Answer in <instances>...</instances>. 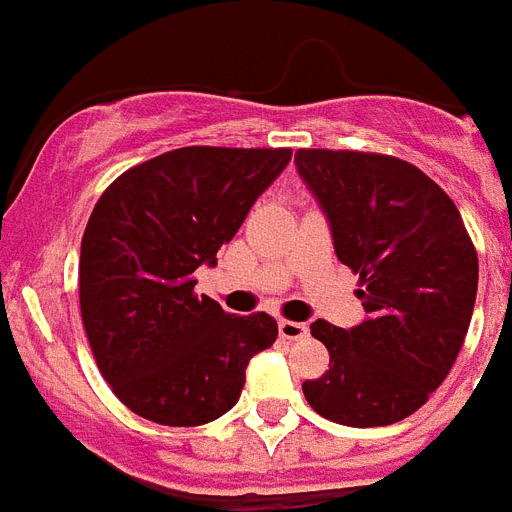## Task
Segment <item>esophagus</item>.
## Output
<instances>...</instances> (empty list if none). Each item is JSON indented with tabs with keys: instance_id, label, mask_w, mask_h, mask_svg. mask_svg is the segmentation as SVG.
Masks as SVG:
<instances>
[{
	"instance_id": "1",
	"label": "esophagus",
	"mask_w": 512,
	"mask_h": 512,
	"mask_svg": "<svg viewBox=\"0 0 512 512\" xmlns=\"http://www.w3.org/2000/svg\"><path fill=\"white\" fill-rule=\"evenodd\" d=\"M280 335L290 342L303 340V337H308V327L303 322H287V319H280Z\"/></svg>"
}]
</instances>
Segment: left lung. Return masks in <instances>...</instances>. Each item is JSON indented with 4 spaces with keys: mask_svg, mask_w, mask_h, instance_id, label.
Masks as SVG:
<instances>
[{
    "mask_svg": "<svg viewBox=\"0 0 512 512\" xmlns=\"http://www.w3.org/2000/svg\"><path fill=\"white\" fill-rule=\"evenodd\" d=\"M295 167L337 259L361 277L366 308L350 329L311 324L329 371L303 382V395L342 426L403 421L445 382L466 340L479 287L474 243L445 190L403 159L301 149Z\"/></svg>",
    "mask_w": 512,
    "mask_h": 512,
    "instance_id": "obj_1",
    "label": "left lung"
}]
</instances>
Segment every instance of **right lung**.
Returning a JSON list of instances; mask_svg holds the SVG:
<instances>
[{
  "label": "right lung",
  "mask_w": 512,
  "mask_h": 512,
  "mask_svg": "<svg viewBox=\"0 0 512 512\" xmlns=\"http://www.w3.org/2000/svg\"><path fill=\"white\" fill-rule=\"evenodd\" d=\"M290 149L185 146L122 172L80 243V316L96 366L130 411L198 426L238 403L246 369L272 348L269 314H227L193 293Z\"/></svg>",
  "instance_id": "right-lung-1"
}]
</instances>
